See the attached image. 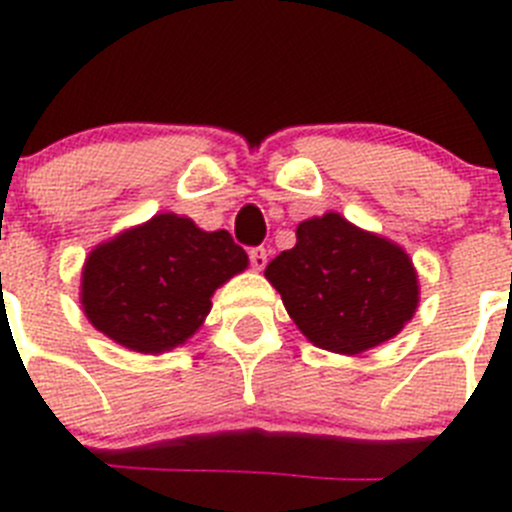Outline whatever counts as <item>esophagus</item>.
Wrapping results in <instances>:
<instances>
[{"label": "esophagus", "mask_w": 512, "mask_h": 512, "mask_svg": "<svg viewBox=\"0 0 512 512\" xmlns=\"http://www.w3.org/2000/svg\"><path fill=\"white\" fill-rule=\"evenodd\" d=\"M267 257H270V252H267L265 247H252V250H250V262H252V267H255V270H265Z\"/></svg>", "instance_id": "obj_1"}]
</instances>
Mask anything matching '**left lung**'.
<instances>
[{
	"instance_id": "8db88e82",
	"label": "left lung",
	"mask_w": 512,
	"mask_h": 512,
	"mask_svg": "<svg viewBox=\"0 0 512 512\" xmlns=\"http://www.w3.org/2000/svg\"><path fill=\"white\" fill-rule=\"evenodd\" d=\"M265 278L313 347L349 357L398 336L421 301L408 252L336 211L298 224Z\"/></svg>"
}]
</instances>
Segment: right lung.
Instances as JSON below:
<instances>
[{"label":"right lung","mask_w":512,"mask_h":512,"mask_svg":"<svg viewBox=\"0 0 512 512\" xmlns=\"http://www.w3.org/2000/svg\"><path fill=\"white\" fill-rule=\"evenodd\" d=\"M247 265V252L227 229L204 232L188 216L165 211L89 252L81 308L112 342L163 354L201 329L214 290Z\"/></svg>","instance_id":"right-lung-1"}]
</instances>
